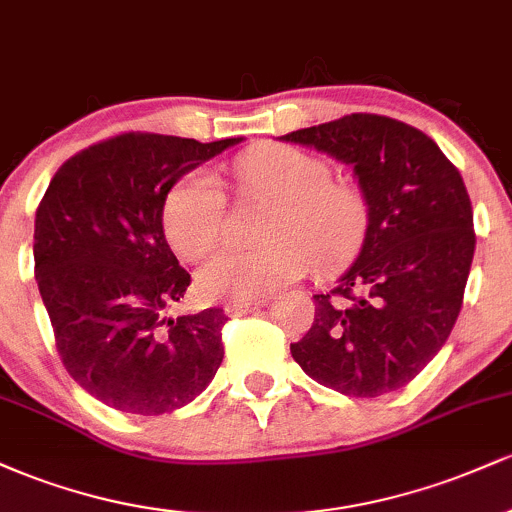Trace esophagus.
Returning <instances> with one entry per match:
<instances>
[{
    "label": "esophagus",
    "instance_id": "34e87169",
    "mask_svg": "<svg viewBox=\"0 0 512 512\" xmlns=\"http://www.w3.org/2000/svg\"><path fill=\"white\" fill-rule=\"evenodd\" d=\"M264 303H269V296H262V298H257V301H248V303H226V313L228 315H248V313H252V310H257V308H262Z\"/></svg>",
    "mask_w": 512,
    "mask_h": 512
}]
</instances>
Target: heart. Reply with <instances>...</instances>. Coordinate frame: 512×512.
I'll use <instances>...</instances> for the list:
<instances>
[{
  "label": "heart",
  "instance_id": "obj_1",
  "mask_svg": "<svg viewBox=\"0 0 512 512\" xmlns=\"http://www.w3.org/2000/svg\"><path fill=\"white\" fill-rule=\"evenodd\" d=\"M248 195L274 202L257 250H221L197 272V291L207 301L248 303L291 284L308 272L332 269L354 255L368 221V204L356 185L330 180L322 158L293 146H260L236 161ZM226 202L219 180L192 170L175 182L163 204L170 248L197 260L219 243Z\"/></svg>",
  "mask_w": 512,
  "mask_h": 512
}]
</instances>
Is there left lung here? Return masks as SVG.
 <instances>
[{"mask_svg":"<svg viewBox=\"0 0 512 512\" xmlns=\"http://www.w3.org/2000/svg\"><path fill=\"white\" fill-rule=\"evenodd\" d=\"M281 139L354 166L368 204L361 250L291 356L349 397L399 390L448 342L474 257V216L460 170L428 134L351 113Z\"/></svg>","mask_w":512,"mask_h":512,"instance_id":"1","label":"left lung"}]
</instances>
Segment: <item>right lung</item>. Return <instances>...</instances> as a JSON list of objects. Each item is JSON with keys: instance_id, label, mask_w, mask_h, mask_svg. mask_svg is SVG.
<instances>
[{"instance_id": "1", "label": "right lung", "mask_w": 512, "mask_h": 512, "mask_svg": "<svg viewBox=\"0 0 512 512\" xmlns=\"http://www.w3.org/2000/svg\"><path fill=\"white\" fill-rule=\"evenodd\" d=\"M240 139L125 132L64 161L35 211V281L64 368L117 411L185 407L223 361V308L168 317L190 274L163 233L170 187Z\"/></svg>"}]
</instances>
